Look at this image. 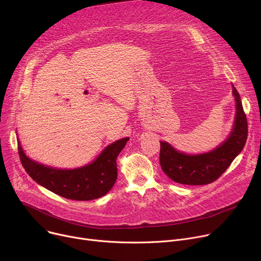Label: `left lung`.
<instances>
[{"label":"left lung","mask_w":261,"mask_h":261,"mask_svg":"<svg viewBox=\"0 0 261 261\" xmlns=\"http://www.w3.org/2000/svg\"><path fill=\"white\" fill-rule=\"evenodd\" d=\"M235 98V118L227 138L214 149L199 154H187L171 146L161 143L160 164L163 171L176 183L206 185L216 181L242 151L248 138V122L243 112L240 95L231 85Z\"/></svg>","instance_id":"1"}]
</instances>
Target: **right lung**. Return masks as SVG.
Instances as JSON below:
<instances>
[{
    "instance_id": "1",
    "label": "right lung",
    "mask_w": 261,
    "mask_h": 261,
    "mask_svg": "<svg viewBox=\"0 0 261 261\" xmlns=\"http://www.w3.org/2000/svg\"><path fill=\"white\" fill-rule=\"evenodd\" d=\"M18 139V136H17ZM129 138L108 145L99 155L85 166L62 169L41 164L26 155L18 139L20 160L34 181L54 194L76 201H90L107 195L117 179L116 159Z\"/></svg>"
}]
</instances>
